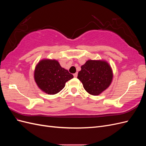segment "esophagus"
<instances>
[{
    "mask_svg": "<svg viewBox=\"0 0 146 146\" xmlns=\"http://www.w3.org/2000/svg\"><path fill=\"white\" fill-rule=\"evenodd\" d=\"M77 75H78L77 72L74 74V77H76H76H77Z\"/></svg>",
    "mask_w": 146,
    "mask_h": 146,
    "instance_id": "obj_1",
    "label": "esophagus"
}]
</instances>
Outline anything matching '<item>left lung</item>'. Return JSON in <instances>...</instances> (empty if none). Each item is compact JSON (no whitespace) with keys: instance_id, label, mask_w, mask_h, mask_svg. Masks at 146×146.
<instances>
[{"instance_id":"left-lung-1","label":"left lung","mask_w":146,"mask_h":146,"mask_svg":"<svg viewBox=\"0 0 146 146\" xmlns=\"http://www.w3.org/2000/svg\"><path fill=\"white\" fill-rule=\"evenodd\" d=\"M77 78L88 93L98 96L110 85L113 71L107 61L90 60L81 66Z\"/></svg>"}]
</instances>
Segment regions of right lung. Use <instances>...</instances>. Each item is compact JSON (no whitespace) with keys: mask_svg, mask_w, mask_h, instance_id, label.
I'll use <instances>...</instances> for the list:
<instances>
[{"mask_svg":"<svg viewBox=\"0 0 146 146\" xmlns=\"http://www.w3.org/2000/svg\"><path fill=\"white\" fill-rule=\"evenodd\" d=\"M74 77L55 60H42L35 69L34 78L38 86L48 94H55Z\"/></svg>","mask_w":146,"mask_h":146,"instance_id":"right-lung-1","label":"right lung"}]
</instances>
